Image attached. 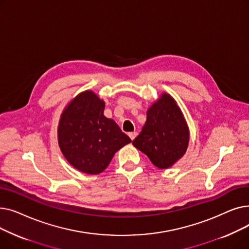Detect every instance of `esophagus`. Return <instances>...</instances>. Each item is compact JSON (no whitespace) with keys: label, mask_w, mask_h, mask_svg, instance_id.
Listing matches in <instances>:
<instances>
[{"label":"esophagus","mask_w":249,"mask_h":249,"mask_svg":"<svg viewBox=\"0 0 249 249\" xmlns=\"http://www.w3.org/2000/svg\"><path fill=\"white\" fill-rule=\"evenodd\" d=\"M128 135L130 138H131V140H133L137 136V132H130Z\"/></svg>","instance_id":"1"}]
</instances>
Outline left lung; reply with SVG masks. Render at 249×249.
Returning a JSON list of instances; mask_svg holds the SVG:
<instances>
[{"mask_svg": "<svg viewBox=\"0 0 249 249\" xmlns=\"http://www.w3.org/2000/svg\"><path fill=\"white\" fill-rule=\"evenodd\" d=\"M147 119L133 145L159 168L173 166L185 155L190 130L176 100L162 93L147 110Z\"/></svg>", "mask_w": 249, "mask_h": 249, "instance_id": "left-lung-1", "label": "left lung"}]
</instances>
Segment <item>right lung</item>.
Masks as SVG:
<instances>
[{"label":"right lung","instance_id":"add662e5","mask_svg":"<svg viewBox=\"0 0 249 249\" xmlns=\"http://www.w3.org/2000/svg\"><path fill=\"white\" fill-rule=\"evenodd\" d=\"M104 109V100L87 89L75 96L60 115L59 148L65 160L84 174H101L114 154L131 142L114 120L105 117Z\"/></svg>","mask_w":249,"mask_h":249}]
</instances>
